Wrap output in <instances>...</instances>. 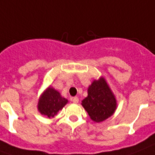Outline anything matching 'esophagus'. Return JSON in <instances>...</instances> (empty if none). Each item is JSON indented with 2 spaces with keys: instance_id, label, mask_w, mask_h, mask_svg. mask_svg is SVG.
I'll use <instances>...</instances> for the list:
<instances>
[{
  "instance_id": "esophagus-1",
  "label": "esophagus",
  "mask_w": 155,
  "mask_h": 155,
  "mask_svg": "<svg viewBox=\"0 0 155 155\" xmlns=\"http://www.w3.org/2000/svg\"><path fill=\"white\" fill-rule=\"evenodd\" d=\"M71 101H72L74 103H78V102H79V98H78L77 96H74V97H72V98H71Z\"/></svg>"
}]
</instances>
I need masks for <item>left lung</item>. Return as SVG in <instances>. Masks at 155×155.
I'll return each instance as SVG.
<instances>
[{"label": "left lung", "instance_id": "8db88e82", "mask_svg": "<svg viewBox=\"0 0 155 155\" xmlns=\"http://www.w3.org/2000/svg\"><path fill=\"white\" fill-rule=\"evenodd\" d=\"M81 105L92 121L101 123L115 112L117 100L106 80L101 77L89 86L88 96L82 101Z\"/></svg>", "mask_w": 155, "mask_h": 155}]
</instances>
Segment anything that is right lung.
Segmentation results:
<instances>
[{
	"label": "right lung",
	"instance_id": "add662e5",
	"mask_svg": "<svg viewBox=\"0 0 155 155\" xmlns=\"http://www.w3.org/2000/svg\"><path fill=\"white\" fill-rule=\"evenodd\" d=\"M67 102L68 100L63 97L58 91L49 86L40 96L38 103V110L42 115L51 118L57 115Z\"/></svg>",
	"mask_w": 155,
	"mask_h": 155
}]
</instances>
